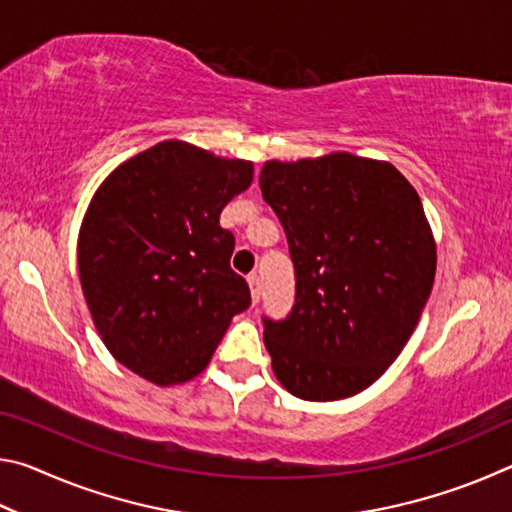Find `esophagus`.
I'll return each mask as SVG.
<instances>
[{
	"label": "esophagus",
	"mask_w": 512,
	"mask_h": 512,
	"mask_svg": "<svg viewBox=\"0 0 512 512\" xmlns=\"http://www.w3.org/2000/svg\"><path fill=\"white\" fill-rule=\"evenodd\" d=\"M248 289H250V300H253V305L259 302V291H262V284H259V277L253 273L248 275Z\"/></svg>",
	"instance_id": "obj_1"
}]
</instances>
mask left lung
<instances>
[{
	"mask_svg": "<svg viewBox=\"0 0 512 512\" xmlns=\"http://www.w3.org/2000/svg\"><path fill=\"white\" fill-rule=\"evenodd\" d=\"M296 266L289 318H264L280 384L309 402L345 400L400 357L436 277L418 192L391 162L334 151L259 173Z\"/></svg>",
	"mask_w": 512,
	"mask_h": 512,
	"instance_id": "1",
	"label": "left lung"
}]
</instances>
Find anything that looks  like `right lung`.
Instances as JSON below:
<instances>
[{
  "mask_svg": "<svg viewBox=\"0 0 512 512\" xmlns=\"http://www.w3.org/2000/svg\"><path fill=\"white\" fill-rule=\"evenodd\" d=\"M253 173L250 160L164 140L110 171L85 210L76 257L94 327L121 366L155 386L201 375L250 305L219 219Z\"/></svg>",
  "mask_w": 512,
  "mask_h": 512,
  "instance_id": "1",
  "label": "right lung"
}]
</instances>
